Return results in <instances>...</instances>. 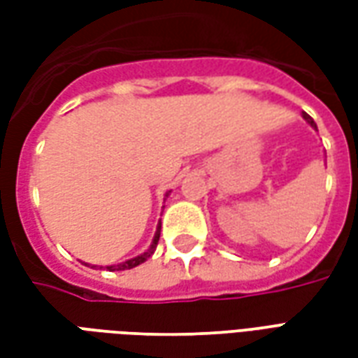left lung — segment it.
I'll use <instances>...</instances> for the list:
<instances>
[{
	"mask_svg": "<svg viewBox=\"0 0 358 358\" xmlns=\"http://www.w3.org/2000/svg\"><path fill=\"white\" fill-rule=\"evenodd\" d=\"M305 118H307L308 122H310V126H315V128H316V124H315V120H313V118L308 117V115H305Z\"/></svg>",
	"mask_w": 358,
	"mask_h": 358,
	"instance_id": "1",
	"label": "left lung"
}]
</instances>
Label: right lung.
Wrapping results in <instances>:
<instances>
[{
	"label": "right lung",
	"instance_id": "add662e5",
	"mask_svg": "<svg viewBox=\"0 0 358 358\" xmlns=\"http://www.w3.org/2000/svg\"><path fill=\"white\" fill-rule=\"evenodd\" d=\"M159 236H161V226L157 228V234H155V238H153V243H151V248H149L145 253L134 257V259H130V261H126V263H122V264H117V266H107V270H128V268H134V266H138V264L145 263L149 257L155 253L157 243H159Z\"/></svg>",
	"mask_w": 358,
	"mask_h": 358
}]
</instances>
